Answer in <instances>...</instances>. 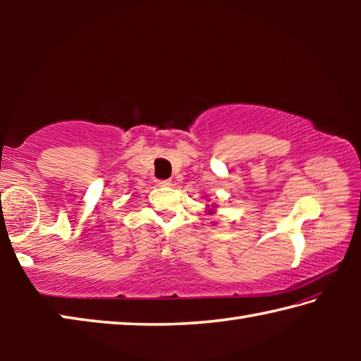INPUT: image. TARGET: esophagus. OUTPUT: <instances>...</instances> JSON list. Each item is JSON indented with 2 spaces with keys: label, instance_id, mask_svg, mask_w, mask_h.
<instances>
[{
  "label": "esophagus",
  "instance_id": "esophagus-1",
  "mask_svg": "<svg viewBox=\"0 0 361 361\" xmlns=\"http://www.w3.org/2000/svg\"><path fill=\"white\" fill-rule=\"evenodd\" d=\"M157 186H161V188L172 186V180H159V181H157Z\"/></svg>",
  "mask_w": 361,
  "mask_h": 361
}]
</instances>
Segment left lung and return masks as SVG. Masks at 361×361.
Segmentation results:
<instances>
[{
	"instance_id": "obj_1",
	"label": "left lung",
	"mask_w": 361,
	"mask_h": 361,
	"mask_svg": "<svg viewBox=\"0 0 361 361\" xmlns=\"http://www.w3.org/2000/svg\"><path fill=\"white\" fill-rule=\"evenodd\" d=\"M213 209H215V207H213V205H212V209L209 210V213H212V212H213Z\"/></svg>"
}]
</instances>
